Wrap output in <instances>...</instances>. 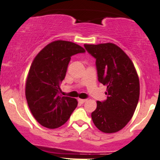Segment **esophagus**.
Here are the masks:
<instances>
[{
	"label": "esophagus",
	"mask_w": 160,
	"mask_h": 160,
	"mask_svg": "<svg viewBox=\"0 0 160 160\" xmlns=\"http://www.w3.org/2000/svg\"><path fill=\"white\" fill-rule=\"evenodd\" d=\"M87 99H78V102L81 103H84V102H86Z\"/></svg>",
	"instance_id": "esophagus-1"
}]
</instances>
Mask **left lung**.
<instances>
[{
	"label": "left lung",
	"mask_w": 160,
	"mask_h": 160,
	"mask_svg": "<svg viewBox=\"0 0 160 160\" xmlns=\"http://www.w3.org/2000/svg\"><path fill=\"white\" fill-rule=\"evenodd\" d=\"M96 59L98 82L107 87V100L97 101L91 114L95 126L104 133L122 129L132 119L140 96V82L133 62L113 43L86 45Z\"/></svg>",
	"instance_id": "obj_1"
}]
</instances>
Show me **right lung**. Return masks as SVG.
Returning <instances> with one entry per match:
<instances>
[{
	"mask_svg": "<svg viewBox=\"0 0 160 160\" xmlns=\"http://www.w3.org/2000/svg\"><path fill=\"white\" fill-rule=\"evenodd\" d=\"M85 53L76 43L57 40L46 45L34 58L26 84V98L37 122L56 128L65 123L78 105L76 99L60 95L72 56Z\"/></svg>",
	"mask_w": 160,
	"mask_h": 160,
	"instance_id": "1",
	"label": "right lung"
}]
</instances>
